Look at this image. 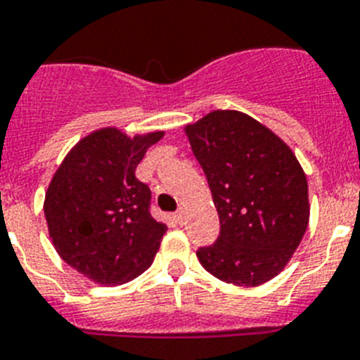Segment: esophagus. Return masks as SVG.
Instances as JSON below:
<instances>
[{"mask_svg": "<svg viewBox=\"0 0 360 360\" xmlns=\"http://www.w3.org/2000/svg\"><path fill=\"white\" fill-rule=\"evenodd\" d=\"M174 219H175V223H183L185 221V212H183V210H177V212L174 214Z\"/></svg>", "mask_w": 360, "mask_h": 360, "instance_id": "esophagus-1", "label": "esophagus"}]
</instances>
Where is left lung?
I'll list each match as a JSON object with an SVG mask.
<instances>
[{
	"label": "left lung",
	"instance_id": "1",
	"mask_svg": "<svg viewBox=\"0 0 360 360\" xmlns=\"http://www.w3.org/2000/svg\"><path fill=\"white\" fill-rule=\"evenodd\" d=\"M219 216V236L199 247L208 273L255 288L276 276L309 221L307 179L291 148L240 111L217 110L186 126Z\"/></svg>",
	"mask_w": 360,
	"mask_h": 360
}]
</instances>
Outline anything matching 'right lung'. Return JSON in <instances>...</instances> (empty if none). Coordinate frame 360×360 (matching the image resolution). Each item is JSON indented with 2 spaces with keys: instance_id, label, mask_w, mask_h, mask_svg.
I'll return each mask as SVG.
<instances>
[{
  "instance_id": "obj_1",
  "label": "right lung",
  "mask_w": 360,
  "mask_h": 360,
  "mask_svg": "<svg viewBox=\"0 0 360 360\" xmlns=\"http://www.w3.org/2000/svg\"><path fill=\"white\" fill-rule=\"evenodd\" d=\"M162 131H93L63 159L45 194L54 249L65 264L104 285L129 282L153 262L168 226L150 214L152 190L135 177Z\"/></svg>"
}]
</instances>
